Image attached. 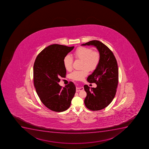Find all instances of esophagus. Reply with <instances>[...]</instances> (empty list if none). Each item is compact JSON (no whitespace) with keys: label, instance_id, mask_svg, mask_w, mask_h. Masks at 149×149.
Listing matches in <instances>:
<instances>
[{"label":"esophagus","instance_id":"obj_1","mask_svg":"<svg viewBox=\"0 0 149 149\" xmlns=\"http://www.w3.org/2000/svg\"><path fill=\"white\" fill-rule=\"evenodd\" d=\"M84 90V88L83 87H80V88H77L76 89V91L77 92H79L80 91H83Z\"/></svg>","mask_w":149,"mask_h":149}]
</instances>
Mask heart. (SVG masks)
I'll list each match as a JSON object with an SVG mask.
<instances>
[{
    "label": "heart",
    "instance_id": "heart-1",
    "mask_svg": "<svg viewBox=\"0 0 149 149\" xmlns=\"http://www.w3.org/2000/svg\"><path fill=\"white\" fill-rule=\"evenodd\" d=\"M75 58L82 60V70L74 71L70 74V77L75 80H81L88 75L89 70L93 71L96 69L100 61V55L97 52H93L88 47H80L74 52ZM73 58L67 55L63 58L64 67L67 71L72 68Z\"/></svg>",
    "mask_w": 149,
    "mask_h": 149
}]
</instances>
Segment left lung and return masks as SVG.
Wrapping results in <instances>:
<instances>
[{
  "mask_svg": "<svg viewBox=\"0 0 149 149\" xmlns=\"http://www.w3.org/2000/svg\"><path fill=\"white\" fill-rule=\"evenodd\" d=\"M81 46H94L100 55L99 65L87 78L90 83H95L96 88L84 85L86 92L84 100L85 106L91 111L105 108L114 99L118 83L117 61L113 52L107 46L98 40H92Z\"/></svg>",
  "mask_w": 149,
  "mask_h": 149,
  "instance_id": "1",
  "label": "left lung"
}]
</instances>
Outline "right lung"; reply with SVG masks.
Returning a JSON list of instances; mask_svg holds the SVG:
<instances>
[{
	"label": "right lung",
	"instance_id": "1",
	"mask_svg": "<svg viewBox=\"0 0 149 149\" xmlns=\"http://www.w3.org/2000/svg\"><path fill=\"white\" fill-rule=\"evenodd\" d=\"M74 47L53 44L44 49L35 60L33 65V83L41 101L49 109L65 111L71 105L76 88L70 82L62 88L60 78L65 77L66 70L63 58Z\"/></svg>",
	"mask_w": 149,
	"mask_h": 149
}]
</instances>
